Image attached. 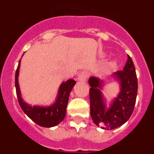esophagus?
<instances>
[{
  "mask_svg": "<svg viewBox=\"0 0 154 154\" xmlns=\"http://www.w3.org/2000/svg\"><path fill=\"white\" fill-rule=\"evenodd\" d=\"M88 77H89L88 72H85V71H83V72H82L81 73H79V75L78 76V79L81 82H85L87 79H88Z\"/></svg>",
  "mask_w": 154,
  "mask_h": 154,
  "instance_id": "esophagus-1",
  "label": "esophagus"
}]
</instances>
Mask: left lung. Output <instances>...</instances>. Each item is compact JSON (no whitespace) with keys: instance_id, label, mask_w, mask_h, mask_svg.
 I'll return each mask as SVG.
<instances>
[{"instance_id":"obj_1","label":"left lung","mask_w":154,"mask_h":154,"mask_svg":"<svg viewBox=\"0 0 154 154\" xmlns=\"http://www.w3.org/2000/svg\"><path fill=\"white\" fill-rule=\"evenodd\" d=\"M113 76L119 82L120 92L109 109H106L101 92L103 81L96 77H91L89 80L91 116L95 124L104 130H113L124 124L133 113L137 99V74L130 55L123 70L115 72Z\"/></svg>"}]
</instances>
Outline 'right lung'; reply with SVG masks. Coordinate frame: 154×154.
Wrapping results in <instances>:
<instances>
[{"mask_svg":"<svg viewBox=\"0 0 154 154\" xmlns=\"http://www.w3.org/2000/svg\"><path fill=\"white\" fill-rule=\"evenodd\" d=\"M21 60L19 61L15 72L16 93L20 106L24 112L35 123L43 127H52L59 124L64 119L66 114V107L69 101V94L76 83L74 79H69L62 82L59 87L56 101L50 106H31L23 100L18 84V75Z\"/></svg>","mask_w":154,"mask_h":154,"instance_id":"1","label":"right lung"}]
</instances>
